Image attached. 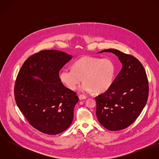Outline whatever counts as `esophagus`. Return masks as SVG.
<instances>
[{
	"label": "esophagus",
	"instance_id": "34e87169",
	"mask_svg": "<svg viewBox=\"0 0 159 159\" xmlns=\"http://www.w3.org/2000/svg\"><path fill=\"white\" fill-rule=\"evenodd\" d=\"M86 98H87V97H86L85 95H79V99H80V100L86 99Z\"/></svg>",
	"mask_w": 159,
	"mask_h": 159
}]
</instances>
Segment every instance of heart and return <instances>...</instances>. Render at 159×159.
I'll list each match as a JSON object with an SVG mask.
<instances>
[{"label":"heart","instance_id":"1","mask_svg":"<svg viewBox=\"0 0 159 159\" xmlns=\"http://www.w3.org/2000/svg\"><path fill=\"white\" fill-rule=\"evenodd\" d=\"M115 73L116 66L110 59L84 56L73 63V68L63 70L59 75V78L66 86L72 91L77 88L83 78L84 82L80 86V91L101 93L111 87Z\"/></svg>","mask_w":159,"mask_h":159}]
</instances>
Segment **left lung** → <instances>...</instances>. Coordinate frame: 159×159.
Instances as JSON below:
<instances>
[{
  "instance_id": "obj_1",
  "label": "left lung",
  "mask_w": 159,
  "mask_h": 159,
  "mask_svg": "<svg viewBox=\"0 0 159 159\" xmlns=\"http://www.w3.org/2000/svg\"><path fill=\"white\" fill-rule=\"evenodd\" d=\"M117 56L122 68L111 87L96 97V115L107 129L117 131L130 126L143 111L149 95V83L142 64L134 56L115 49L103 50Z\"/></svg>"
}]
</instances>
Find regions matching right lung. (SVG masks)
<instances>
[{"instance_id":"right-lung-1","label":"right lung","mask_w":159,"mask_h":159,"mask_svg":"<svg viewBox=\"0 0 159 159\" xmlns=\"http://www.w3.org/2000/svg\"><path fill=\"white\" fill-rule=\"evenodd\" d=\"M71 59L72 56L63 51H41L30 56L18 74L15 85L16 104L29 123L42 133L60 134L73 121L79 98L76 92L64 86L59 75Z\"/></svg>"}]
</instances>
